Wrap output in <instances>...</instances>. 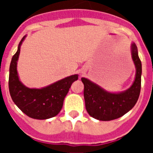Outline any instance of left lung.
<instances>
[{"label": "left lung", "instance_id": "1", "mask_svg": "<svg viewBox=\"0 0 153 153\" xmlns=\"http://www.w3.org/2000/svg\"><path fill=\"white\" fill-rule=\"evenodd\" d=\"M132 58L136 68V78L130 88L120 93H108L86 78H81L84 85L86 111L93 118L109 121L123 117L137 102L141 90L142 63L138 55L137 47L132 44Z\"/></svg>", "mask_w": 153, "mask_h": 153}]
</instances>
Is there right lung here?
<instances>
[{
  "mask_svg": "<svg viewBox=\"0 0 153 153\" xmlns=\"http://www.w3.org/2000/svg\"><path fill=\"white\" fill-rule=\"evenodd\" d=\"M24 36L18 49L12 57L9 73V91L10 97L24 113L30 118L46 120L60 113L64 98L71 84L78 79V75H72L42 89H30L21 83L17 72V61Z\"/></svg>",
  "mask_w": 153,
  "mask_h": 153,
  "instance_id": "right-lung-1",
  "label": "right lung"
}]
</instances>
